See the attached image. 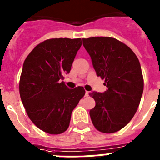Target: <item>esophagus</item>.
<instances>
[{
    "label": "esophagus",
    "instance_id": "obj_1",
    "mask_svg": "<svg viewBox=\"0 0 160 160\" xmlns=\"http://www.w3.org/2000/svg\"><path fill=\"white\" fill-rule=\"evenodd\" d=\"M89 94H90V92H88V91H86V92H85V96H88Z\"/></svg>",
    "mask_w": 160,
    "mask_h": 160
}]
</instances>
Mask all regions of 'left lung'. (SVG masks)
I'll return each instance as SVG.
<instances>
[{"label":"left lung","mask_w":160,"mask_h":160,"mask_svg":"<svg viewBox=\"0 0 160 160\" xmlns=\"http://www.w3.org/2000/svg\"><path fill=\"white\" fill-rule=\"evenodd\" d=\"M96 75L105 80L103 93L93 92L95 107L90 110L94 126L104 133L119 131L133 118L141 102L144 79L132 50L110 37L83 38Z\"/></svg>","instance_id":"1"}]
</instances>
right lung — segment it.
<instances>
[{
    "label": "right lung",
    "instance_id": "add662e5",
    "mask_svg": "<svg viewBox=\"0 0 160 160\" xmlns=\"http://www.w3.org/2000/svg\"><path fill=\"white\" fill-rule=\"evenodd\" d=\"M81 38H51L37 45L23 65L19 94L31 122L50 134H60L68 128L72 112L85 91L69 89L62 81L69 73Z\"/></svg>",
    "mask_w": 160,
    "mask_h": 160
}]
</instances>
